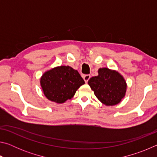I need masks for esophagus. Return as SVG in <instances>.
Masks as SVG:
<instances>
[{"label":"esophagus","mask_w":157,"mask_h":157,"mask_svg":"<svg viewBox=\"0 0 157 157\" xmlns=\"http://www.w3.org/2000/svg\"><path fill=\"white\" fill-rule=\"evenodd\" d=\"M90 78H91V76H90L89 75H83V79H84V81H85V82H86V83H87V82H88Z\"/></svg>","instance_id":"1"}]
</instances>
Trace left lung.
I'll return each mask as SVG.
<instances>
[{"label":"left lung","instance_id":"1","mask_svg":"<svg viewBox=\"0 0 157 157\" xmlns=\"http://www.w3.org/2000/svg\"><path fill=\"white\" fill-rule=\"evenodd\" d=\"M88 84L98 99L105 105L118 104L125 95L127 84L123 77L107 68H100L98 75L90 78Z\"/></svg>","mask_w":157,"mask_h":157}]
</instances>
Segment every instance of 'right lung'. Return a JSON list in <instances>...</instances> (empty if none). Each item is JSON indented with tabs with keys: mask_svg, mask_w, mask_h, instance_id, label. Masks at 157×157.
<instances>
[{
	"mask_svg": "<svg viewBox=\"0 0 157 157\" xmlns=\"http://www.w3.org/2000/svg\"><path fill=\"white\" fill-rule=\"evenodd\" d=\"M40 83L48 99L57 103H63L71 99L85 82L78 71L71 66H61L45 73Z\"/></svg>",
	"mask_w": 157,
	"mask_h": 157,
	"instance_id": "right-lung-1",
	"label": "right lung"
}]
</instances>
